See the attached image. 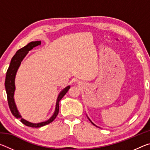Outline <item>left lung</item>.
Segmentation results:
<instances>
[{"label": "left lung", "mask_w": 150, "mask_h": 150, "mask_svg": "<svg viewBox=\"0 0 150 150\" xmlns=\"http://www.w3.org/2000/svg\"><path fill=\"white\" fill-rule=\"evenodd\" d=\"M88 119H89V118H88ZM89 120H90V121H91V120H90V119H89ZM91 123H92V124H93V122H91ZM94 125H95V124H94Z\"/></svg>", "instance_id": "obj_1"}]
</instances>
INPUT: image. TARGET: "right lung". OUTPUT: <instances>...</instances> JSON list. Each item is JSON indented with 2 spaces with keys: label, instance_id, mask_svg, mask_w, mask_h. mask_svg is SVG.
I'll list each match as a JSON object with an SVG mask.
<instances>
[{
  "label": "right lung",
  "instance_id": "1",
  "mask_svg": "<svg viewBox=\"0 0 150 150\" xmlns=\"http://www.w3.org/2000/svg\"><path fill=\"white\" fill-rule=\"evenodd\" d=\"M40 45H41V41L32 42L29 43L28 45H26V46L22 47L21 49H20L17 51L16 54L14 55L13 57H12L11 59V64H10L8 69L6 71V79H5V83H4L8 106L12 114L16 118H20V121H21L24 124H25V125L29 127H32V128H40V127L47 125V124L51 123L54 120V119L56 118V116L58 115V112H59V101L70 88V86H68V87H65L64 89H63L62 92L59 93V95L58 96L57 99L56 106H55V110L54 112V114L48 120L45 122H43L34 124V123L30 122H28L27 120H24V119L22 118L21 115H20V113L17 110L16 106L15 105L14 99V93L15 91V85H14L15 76H16L17 70L18 69L20 63H21V62L22 61V59H24V57L26 56V54H28V52L30 50L33 49L34 47Z\"/></svg>",
  "mask_w": 150,
  "mask_h": 150
}]
</instances>
